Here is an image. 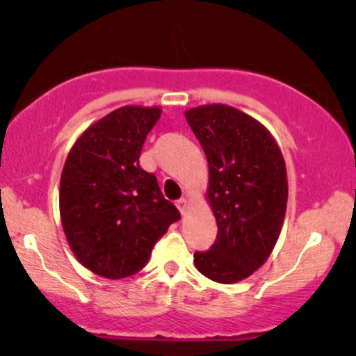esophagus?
Instances as JSON below:
<instances>
[{
  "mask_svg": "<svg viewBox=\"0 0 356 356\" xmlns=\"http://www.w3.org/2000/svg\"><path fill=\"white\" fill-rule=\"evenodd\" d=\"M177 206H178V209H179V212L183 213H186V211H188V206H189V202H188V199L186 197H181V199H178L177 201Z\"/></svg>",
  "mask_w": 356,
  "mask_h": 356,
  "instance_id": "obj_1",
  "label": "esophagus"
}]
</instances>
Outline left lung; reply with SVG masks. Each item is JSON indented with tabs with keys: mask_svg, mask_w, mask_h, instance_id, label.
I'll list each match as a JSON object with an SVG mask.
<instances>
[{
	"mask_svg": "<svg viewBox=\"0 0 356 356\" xmlns=\"http://www.w3.org/2000/svg\"><path fill=\"white\" fill-rule=\"evenodd\" d=\"M184 115L207 155L218 227L194 264L218 284L240 282L264 264L280 235L289 196L284 157L269 131L240 110L206 105Z\"/></svg>",
	"mask_w": 356,
	"mask_h": 356,
	"instance_id": "obj_1",
	"label": "left lung"
}]
</instances>
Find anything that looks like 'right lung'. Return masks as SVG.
<instances>
[{
    "label": "right lung",
    "mask_w": 356,
    "mask_h": 356,
    "mask_svg": "<svg viewBox=\"0 0 356 356\" xmlns=\"http://www.w3.org/2000/svg\"><path fill=\"white\" fill-rule=\"evenodd\" d=\"M160 108L123 106L92 124L67 155L60 212L67 243L81 264L106 279L139 272L178 209L163 197L139 157Z\"/></svg>",
    "instance_id": "right-lung-1"
}]
</instances>
